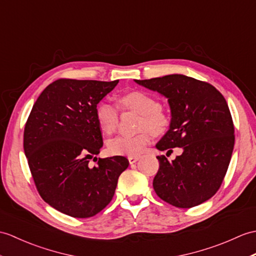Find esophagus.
Returning <instances> with one entry per match:
<instances>
[{"label": "esophagus", "mask_w": 256, "mask_h": 256, "mask_svg": "<svg viewBox=\"0 0 256 256\" xmlns=\"http://www.w3.org/2000/svg\"><path fill=\"white\" fill-rule=\"evenodd\" d=\"M140 159V156H128V162L130 164H135Z\"/></svg>", "instance_id": "34e87169"}]
</instances>
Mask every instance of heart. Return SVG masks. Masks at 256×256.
I'll use <instances>...</instances> for the list:
<instances>
[{"label":"heart","instance_id":"b5f03b06","mask_svg":"<svg viewBox=\"0 0 256 256\" xmlns=\"http://www.w3.org/2000/svg\"><path fill=\"white\" fill-rule=\"evenodd\" d=\"M120 104L124 108L138 112V128L142 130L134 135H122L109 140L108 150L112 155H140L150 140V132L148 128L155 134L162 132L168 124V118L158 101L144 92L135 90L123 94ZM96 118L102 132L108 135L114 133L118 122V108L109 101H101L96 108Z\"/></svg>","mask_w":256,"mask_h":256}]
</instances>
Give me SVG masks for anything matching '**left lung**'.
Wrapping results in <instances>:
<instances>
[{
    "mask_svg": "<svg viewBox=\"0 0 256 256\" xmlns=\"http://www.w3.org/2000/svg\"><path fill=\"white\" fill-rule=\"evenodd\" d=\"M134 82L168 99L171 121L157 150H183L172 162L157 157L156 194L180 208L204 203L220 188L232 155L234 128L227 101L208 82L181 74Z\"/></svg>",
    "mask_w": 256,
    "mask_h": 256,
    "instance_id": "8db88e82",
    "label": "left lung"
}]
</instances>
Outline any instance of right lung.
Wrapping results in <instances>:
<instances>
[{"label": "right lung", "instance_id": "add662e5", "mask_svg": "<svg viewBox=\"0 0 256 256\" xmlns=\"http://www.w3.org/2000/svg\"><path fill=\"white\" fill-rule=\"evenodd\" d=\"M118 82L58 80L41 92L29 114L24 150L34 184L46 203L65 215L88 218L102 210L128 167L123 156L88 164L104 145L97 104Z\"/></svg>", "mask_w": 256, "mask_h": 256}]
</instances>
